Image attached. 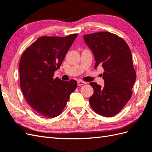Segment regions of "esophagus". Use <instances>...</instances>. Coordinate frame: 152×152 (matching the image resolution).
<instances>
[{
  "label": "esophagus",
  "mask_w": 152,
  "mask_h": 152,
  "mask_svg": "<svg viewBox=\"0 0 152 152\" xmlns=\"http://www.w3.org/2000/svg\"><path fill=\"white\" fill-rule=\"evenodd\" d=\"M86 84V82H84V81H82V80H79V81H78L77 82V84H78V86H82V85H84V84Z\"/></svg>",
  "instance_id": "1"
}]
</instances>
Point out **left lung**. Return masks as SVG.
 Here are the masks:
<instances>
[{
    "instance_id": "left-lung-1",
    "label": "left lung",
    "mask_w": 152,
    "mask_h": 152,
    "mask_svg": "<svg viewBox=\"0 0 152 152\" xmlns=\"http://www.w3.org/2000/svg\"><path fill=\"white\" fill-rule=\"evenodd\" d=\"M84 39L94 54L95 68L100 65L104 69V87L90 83L94 89L91 107L103 117L115 115L131 98L136 78L130 48L120 37L108 31L84 35Z\"/></svg>"
}]
</instances>
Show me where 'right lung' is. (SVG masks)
I'll return each instance as SVG.
<instances>
[{
	"instance_id": "right-lung-1",
	"label": "right lung",
	"mask_w": 152,
	"mask_h": 152,
	"mask_svg": "<svg viewBox=\"0 0 152 152\" xmlns=\"http://www.w3.org/2000/svg\"><path fill=\"white\" fill-rule=\"evenodd\" d=\"M77 35L41 37L22 54L21 89L32 110L41 117L54 118L60 115L77 88L75 80L63 81L53 77Z\"/></svg>"
}]
</instances>
